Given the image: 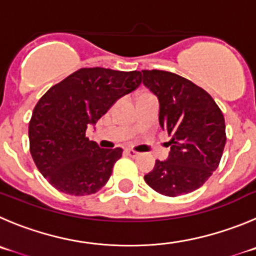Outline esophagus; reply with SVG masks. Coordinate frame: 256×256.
<instances>
[{
  "instance_id": "1",
  "label": "esophagus",
  "mask_w": 256,
  "mask_h": 256,
  "mask_svg": "<svg viewBox=\"0 0 256 256\" xmlns=\"http://www.w3.org/2000/svg\"><path fill=\"white\" fill-rule=\"evenodd\" d=\"M125 152H126V154H128V156H131V158H135V156H138V155H139V152H136L135 150H132V149H126Z\"/></svg>"
}]
</instances>
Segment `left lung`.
Here are the masks:
<instances>
[{
  "instance_id": "left-lung-1",
  "label": "left lung",
  "mask_w": 256,
  "mask_h": 256,
  "mask_svg": "<svg viewBox=\"0 0 256 256\" xmlns=\"http://www.w3.org/2000/svg\"><path fill=\"white\" fill-rule=\"evenodd\" d=\"M142 83L159 101V124L172 136L166 160L145 174L146 184L168 197L204 186L221 160L225 118L211 96L190 80L166 70H142Z\"/></svg>"
}]
</instances>
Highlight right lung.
I'll return each mask as SVG.
<instances>
[{
  "mask_svg": "<svg viewBox=\"0 0 256 256\" xmlns=\"http://www.w3.org/2000/svg\"><path fill=\"white\" fill-rule=\"evenodd\" d=\"M140 83L138 70L82 68L39 100L28 124L30 152L52 187L66 194L87 196L106 184L122 149H101L86 131Z\"/></svg>",
  "mask_w": 256,
  "mask_h": 256,
  "instance_id": "add662e5",
  "label": "right lung"
}]
</instances>
